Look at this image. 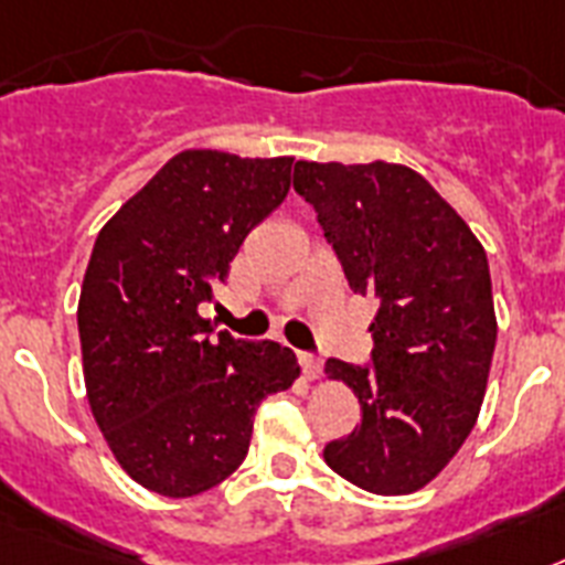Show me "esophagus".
<instances>
[{"label": "esophagus", "instance_id": "34e87169", "mask_svg": "<svg viewBox=\"0 0 565 565\" xmlns=\"http://www.w3.org/2000/svg\"><path fill=\"white\" fill-rule=\"evenodd\" d=\"M300 366H302V375L309 377V381H315V377L320 375V370H323L320 358H315V355H300Z\"/></svg>", "mask_w": 565, "mask_h": 565}]
</instances>
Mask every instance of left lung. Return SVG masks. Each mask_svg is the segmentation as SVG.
<instances>
[{
  "instance_id": "8db88e82",
  "label": "left lung",
  "mask_w": 565,
  "mask_h": 565,
  "mask_svg": "<svg viewBox=\"0 0 565 565\" xmlns=\"http://www.w3.org/2000/svg\"><path fill=\"white\" fill-rule=\"evenodd\" d=\"M349 288L375 297L372 366L326 361L361 401V424L329 441L326 465L381 497L433 482L473 430L493 347L491 271L468 222L416 170L390 161H297Z\"/></svg>"
}]
</instances>
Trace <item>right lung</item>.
<instances>
[{"mask_svg":"<svg viewBox=\"0 0 565 565\" xmlns=\"http://www.w3.org/2000/svg\"><path fill=\"white\" fill-rule=\"evenodd\" d=\"M291 156L184 149L100 227L77 302L86 398L111 456L184 500L248 454L265 395L300 377L277 340L207 338L199 315L250 231L286 202Z\"/></svg>","mask_w":565,"mask_h":565,"instance_id":"obj_1","label":"right lung"}]
</instances>
